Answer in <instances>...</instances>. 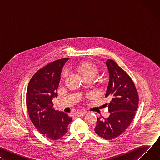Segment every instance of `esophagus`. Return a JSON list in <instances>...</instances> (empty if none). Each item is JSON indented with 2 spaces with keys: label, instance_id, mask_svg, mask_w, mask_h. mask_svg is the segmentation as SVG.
Wrapping results in <instances>:
<instances>
[{
  "label": "esophagus",
  "instance_id": "obj_1",
  "mask_svg": "<svg viewBox=\"0 0 160 160\" xmlns=\"http://www.w3.org/2000/svg\"><path fill=\"white\" fill-rule=\"evenodd\" d=\"M85 112H75V116H77V117H82V116H84L85 115Z\"/></svg>",
  "mask_w": 160,
  "mask_h": 160
}]
</instances>
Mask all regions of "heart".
Listing matches in <instances>:
<instances>
[{"label":"heart","instance_id":"obj_1","mask_svg":"<svg viewBox=\"0 0 160 160\" xmlns=\"http://www.w3.org/2000/svg\"><path fill=\"white\" fill-rule=\"evenodd\" d=\"M76 69L84 79H92L99 72L98 66L95 64L90 62H80L77 66Z\"/></svg>","mask_w":160,"mask_h":160}]
</instances>
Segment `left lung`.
Segmentation results:
<instances>
[{"label":"left lung","instance_id":"8db88e82","mask_svg":"<svg viewBox=\"0 0 160 160\" xmlns=\"http://www.w3.org/2000/svg\"><path fill=\"white\" fill-rule=\"evenodd\" d=\"M109 80L105 97L111 102L106 104L110 115L107 118H98L94 131L106 140L121 135L131 123L138 109L139 96L130 76L112 59L106 62Z\"/></svg>","mask_w":160,"mask_h":160}]
</instances>
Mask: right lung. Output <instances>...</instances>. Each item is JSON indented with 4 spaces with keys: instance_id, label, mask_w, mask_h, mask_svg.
Returning <instances> with one entry per match:
<instances>
[{
    "instance_id": "right-lung-1",
    "label": "right lung",
    "mask_w": 160,
    "mask_h": 160,
    "mask_svg": "<svg viewBox=\"0 0 160 160\" xmlns=\"http://www.w3.org/2000/svg\"><path fill=\"white\" fill-rule=\"evenodd\" d=\"M69 58L51 62L32 77L27 91L26 102L29 117L37 129L51 140L60 139L68 132L72 118L53 108L52 99L57 90L61 71Z\"/></svg>"
}]
</instances>
